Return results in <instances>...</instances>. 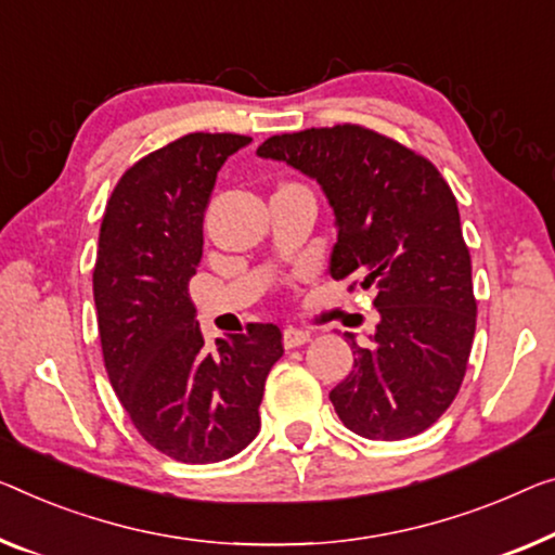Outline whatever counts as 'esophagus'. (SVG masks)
<instances>
[{
    "instance_id": "esophagus-1",
    "label": "esophagus",
    "mask_w": 555,
    "mask_h": 555,
    "mask_svg": "<svg viewBox=\"0 0 555 555\" xmlns=\"http://www.w3.org/2000/svg\"><path fill=\"white\" fill-rule=\"evenodd\" d=\"M311 341V331L286 326L284 328V349H296V346H304Z\"/></svg>"
}]
</instances>
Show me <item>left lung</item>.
Instances as JSON below:
<instances>
[{
  "label": "left lung",
  "mask_w": 555,
  "mask_h": 555,
  "mask_svg": "<svg viewBox=\"0 0 555 555\" xmlns=\"http://www.w3.org/2000/svg\"><path fill=\"white\" fill-rule=\"evenodd\" d=\"M256 154L319 181L338 227L331 276L376 294L371 344L346 334L357 359L328 393L338 418L374 441L426 431L456 399L476 334L470 254L449 181L361 124L269 137Z\"/></svg>",
  "instance_id": "obj_1"
}]
</instances>
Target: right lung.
<instances>
[{"label":"right lung","mask_w":555,"mask_h":555,"mask_svg":"<svg viewBox=\"0 0 555 555\" xmlns=\"http://www.w3.org/2000/svg\"><path fill=\"white\" fill-rule=\"evenodd\" d=\"M251 142L194 131L121 173L94 263L104 366L131 424L164 456L217 463L259 434L263 382L284 353L274 324L206 349L189 296L221 164Z\"/></svg>","instance_id":"1"}]
</instances>
